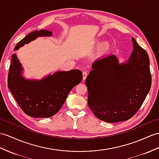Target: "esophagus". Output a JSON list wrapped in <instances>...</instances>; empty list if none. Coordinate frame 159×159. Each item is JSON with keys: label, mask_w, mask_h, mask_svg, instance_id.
<instances>
[{"label": "esophagus", "mask_w": 159, "mask_h": 159, "mask_svg": "<svg viewBox=\"0 0 159 159\" xmlns=\"http://www.w3.org/2000/svg\"><path fill=\"white\" fill-rule=\"evenodd\" d=\"M87 76H88V72L86 71H84L83 72V80H86Z\"/></svg>", "instance_id": "obj_1"}]
</instances>
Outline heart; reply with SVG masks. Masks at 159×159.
Listing matches in <instances>:
<instances>
[{
    "label": "heart",
    "mask_w": 159,
    "mask_h": 159,
    "mask_svg": "<svg viewBox=\"0 0 159 159\" xmlns=\"http://www.w3.org/2000/svg\"><path fill=\"white\" fill-rule=\"evenodd\" d=\"M94 45L96 46H100V52L101 54H106L109 51L111 45L109 42H105L102 43V40H96L94 42Z\"/></svg>",
    "instance_id": "obj_1"
}]
</instances>
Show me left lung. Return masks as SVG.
Returning <instances> with one entry per match:
<instances>
[{
  "instance_id": "1",
  "label": "left lung",
  "mask_w": 159,
  "mask_h": 159,
  "mask_svg": "<svg viewBox=\"0 0 159 159\" xmlns=\"http://www.w3.org/2000/svg\"><path fill=\"white\" fill-rule=\"evenodd\" d=\"M128 60L119 63L114 55L96 60L86 80L89 107L107 123L129 119L137 113L150 91L152 77L148 53L134 38Z\"/></svg>"
}]
</instances>
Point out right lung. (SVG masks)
Instances as JSON below:
<instances>
[{
    "label": "right lung",
    "mask_w": 159,
    "mask_h": 159,
    "mask_svg": "<svg viewBox=\"0 0 159 159\" xmlns=\"http://www.w3.org/2000/svg\"><path fill=\"white\" fill-rule=\"evenodd\" d=\"M52 32L46 30H36L19 42L17 50L36 40L38 37H49ZM22 65L17 55L11 56L8 74V88L24 113L35 118L50 117L60 110L71 89L82 80L78 69L57 71L42 80H28L23 76Z\"/></svg>",
    "instance_id": "1"
}]
</instances>
